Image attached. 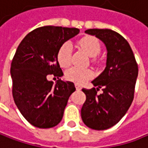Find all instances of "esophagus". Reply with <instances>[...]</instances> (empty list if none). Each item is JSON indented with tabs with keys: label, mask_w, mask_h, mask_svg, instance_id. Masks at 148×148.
I'll use <instances>...</instances> for the list:
<instances>
[{
	"label": "esophagus",
	"mask_w": 148,
	"mask_h": 148,
	"mask_svg": "<svg viewBox=\"0 0 148 148\" xmlns=\"http://www.w3.org/2000/svg\"><path fill=\"white\" fill-rule=\"evenodd\" d=\"M75 87H76L77 90H81V89H82V87L80 86L79 84H77V83H76V84H75Z\"/></svg>",
	"instance_id": "obj_1"
}]
</instances>
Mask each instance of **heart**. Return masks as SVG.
<instances>
[{
	"instance_id": "obj_1",
	"label": "heart",
	"mask_w": 148,
	"mask_h": 148,
	"mask_svg": "<svg viewBox=\"0 0 148 148\" xmlns=\"http://www.w3.org/2000/svg\"><path fill=\"white\" fill-rule=\"evenodd\" d=\"M79 46L89 56L95 57L97 56L101 50V45L99 40L93 36H85L79 40ZM72 57V46L71 42L66 41L61 45L57 53V59L61 66L66 67L71 62ZM92 61H95L93 59ZM93 71L90 69H83L72 66L69 68L66 73V78L69 81L74 82L77 84H82L86 81L91 79L93 77Z\"/></svg>"
}]
</instances>
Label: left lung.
Segmentation results:
<instances>
[{
	"instance_id": "1",
	"label": "left lung",
	"mask_w": 148,
	"mask_h": 148,
	"mask_svg": "<svg viewBox=\"0 0 148 148\" xmlns=\"http://www.w3.org/2000/svg\"><path fill=\"white\" fill-rule=\"evenodd\" d=\"M107 48L106 67L92 83L98 87L83 88L86 101L81 110L83 123L91 129L101 131L112 127L121 120L134 99L138 66L129 43L111 29H88ZM103 92L97 94L99 88Z\"/></svg>"
}]
</instances>
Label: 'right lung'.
Wrapping results in <instances>:
<instances>
[{
    "label": "right lung",
    "mask_w": 148,
    "mask_h": 148,
    "mask_svg": "<svg viewBox=\"0 0 148 148\" xmlns=\"http://www.w3.org/2000/svg\"><path fill=\"white\" fill-rule=\"evenodd\" d=\"M76 27L44 26L28 33L16 49L11 64L12 96L27 121L47 129L62 120L73 82L58 79L55 85L48 75H63L57 53L63 43L79 34Z\"/></svg>",
    "instance_id": "right-lung-1"
}]
</instances>
